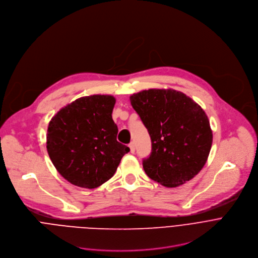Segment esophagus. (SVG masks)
I'll return each mask as SVG.
<instances>
[{"label":"esophagus","instance_id":"1","mask_svg":"<svg viewBox=\"0 0 258 258\" xmlns=\"http://www.w3.org/2000/svg\"><path fill=\"white\" fill-rule=\"evenodd\" d=\"M129 147H130V152H131V153H134V152H135V146H134V143H133V142H131V143L129 144Z\"/></svg>","mask_w":258,"mask_h":258}]
</instances>
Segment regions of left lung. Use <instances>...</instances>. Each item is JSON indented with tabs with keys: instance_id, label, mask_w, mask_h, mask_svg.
Returning <instances> with one entry per match:
<instances>
[{
	"instance_id": "1",
	"label": "left lung",
	"mask_w": 258,
	"mask_h": 258,
	"mask_svg": "<svg viewBox=\"0 0 258 258\" xmlns=\"http://www.w3.org/2000/svg\"><path fill=\"white\" fill-rule=\"evenodd\" d=\"M130 102L151 139V154L143 161L146 175L171 188L193 179L207 163L213 144V131L203 109L171 88L133 93Z\"/></svg>"
}]
</instances>
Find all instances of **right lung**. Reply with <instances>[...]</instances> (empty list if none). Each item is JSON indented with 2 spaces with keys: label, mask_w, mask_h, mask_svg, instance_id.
Here are the masks:
<instances>
[{
  "label": "right lung",
  "mask_w": 258,
  "mask_h": 258,
  "mask_svg": "<svg viewBox=\"0 0 258 258\" xmlns=\"http://www.w3.org/2000/svg\"><path fill=\"white\" fill-rule=\"evenodd\" d=\"M110 94L82 96L50 119L46 150L60 175L71 184L93 189L109 181L129 147L117 141Z\"/></svg>",
  "instance_id": "add662e5"
}]
</instances>
